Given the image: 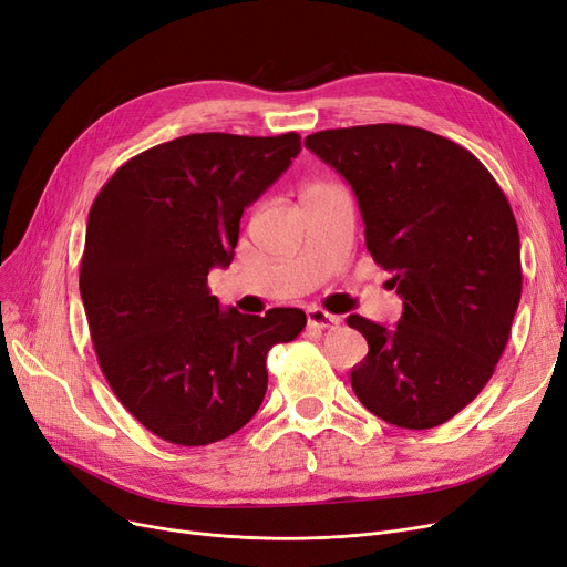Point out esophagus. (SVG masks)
<instances>
[{
  "label": "esophagus",
  "mask_w": 567,
  "mask_h": 567,
  "mask_svg": "<svg viewBox=\"0 0 567 567\" xmlns=\"http://www.w3.org/2000/svg\"><path fill=\"white\" fill-rule=\"evenodd\" d=\"M307 323L309 328H319V330H334L339 326V316H332L323 309H309L307 311Z\"/></svg>",
  "instance_id": "obj_1"
}]
</instances>
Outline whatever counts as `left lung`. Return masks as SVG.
I'll use <instances>...</instances> for the list:
<instances>
[{
  "label": "left lung",
  "mask_w": 567,
  "mask_h": 567,
  "mask_svg": "<svg viewBox=\"0 0 567 567\" xmlns=\"http://www.w3.org/2000/svg\"><path fill=\"white\" fill-rule=\"evenodd\" d=\"M305 146L353 188L374 262L393 271V328L351 313L368 339L351 386L398 427L427 430L467 406L501 360L520 300L516 218L467 148L410 125L313 132Z\"/></svg>",
  "instance_id": "8db88e82"
}]
</instances>
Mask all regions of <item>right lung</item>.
Segmentation results:
<instances>
[{
	"label": "right lung",
	"mask_w": 567,
	"mask_h": 567,
	"mask_svg": "<svg viewBox=\"0 0 567 567\" xmlns=\"http://www.w3.org/2000/svg\"><path fill=\"white\" fill-rule=\"evenodd\" d=\"M300 134H186L134 155L87 214L81 298L100 368L125 410L181 446L230 437L267 391V351L302 309H220L207 275L228 267L248 205L290 167Z\"/></svg>",
	"instance_id": "obj_1"
}]
</instances>
